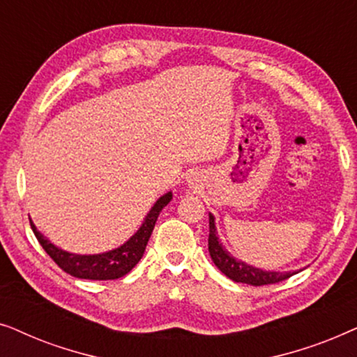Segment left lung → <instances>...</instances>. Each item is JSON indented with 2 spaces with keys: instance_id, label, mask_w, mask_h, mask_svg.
<instances>
[{
  "instance_id": "8db88e82",
  "label": "left lung",
  "mask_w": 357,
  "mask_h": 357,
  "mask_svg": "<svg viewBox=\"0 0 357 357\" xmlns=\"http://www.w3.org/2000/svg\"><path fill=\"white\" fill-rule=\"evenodd\" d=\"M208 250H209V255H211V260L214 261V265L219 268V271H222L229 280L236 282H243V284H252V286L275 284V282L284 281L292 275H296V273H299V271H287V273L263 271L260 268L247 265L245 261H241L237 260V258H234L231 253L222 247V243L219 242L213 214H209Z\"/></svg>"
}]
</instances>
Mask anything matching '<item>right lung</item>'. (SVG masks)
Wrapping results in <instances>:
<instances>
[{"label": "right lung", "instance_id": "obj_1", "mask_svg": "<svg viewBox=\"0 0 357 357\" xmlns=\"http://www.w3.org/2000/svg\"><path fill=\"white\" fill-rule=\"evenodd\" d=\"M172 199V192L165 193L160 197L154 206L151 208L148 216L144 218L141 227L126 241L123 245L119 248H114L110 252L97 253V255H77V253H70L61 250L56 245L48 241V238L37 231L31 221V227L33 234H36L37 241L40 242L53 261L66 271L68 275L81 278V280H94V281H107V280H119V278L125 276L126 273L133 270L136 263L141 260L143 253L148 245V241L153 234V229L155 226L160 211L164 206H167Z\"/></svg>", "mask_w": 357, "mask_h": 357}]
</instances>
